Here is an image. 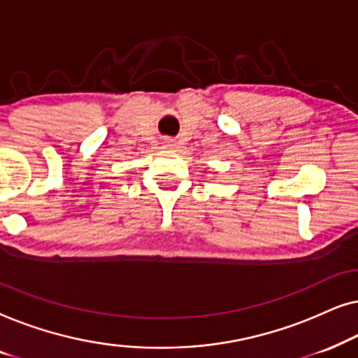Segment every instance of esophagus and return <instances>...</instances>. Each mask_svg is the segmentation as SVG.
<instances>
[{"label":"esophagus","mask_w":358,"mask_h":358,"mask_svg":"<svg viewBox=\"0 0 358 358\" xmlns=\"http://www.w3.org/2000/svg\"><path fill=\"white\" fill-rule=\"evenodd\" d=\"M164 145L168 146V148H171V146H176V141L174 140H166Z\"/></svg>","instance_id":"1"}]
</instances>
